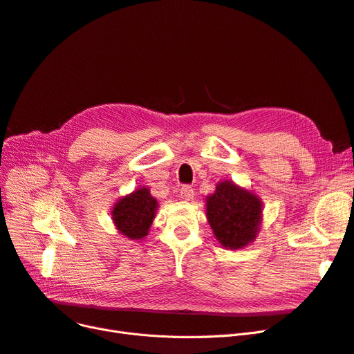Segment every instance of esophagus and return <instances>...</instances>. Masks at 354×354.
<instances>
[{"label":"esophagus","mask_w":354,"mask_h":354,"mask_svg":"<svg viewBox=\"0 0 354 354\" xmlns=\"http://www.w3.org/2000/svg\"><path fill=\"white\" fill-rule=\"evenodd\" d=\"M180 198L185 199V201H191V199L194 198V189H192V187L183 185V187L180 188Z\"/></svg>","instance_id":"obj_1"}]
</instances>
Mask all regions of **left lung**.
Wrapping results in <instances>:
<instances>
[{
  "mask_svg": "<svg viewBox=\"0 0 354 354\" xmlns=\"http://www.w3.org/2000/svg\"><path fill=\"white\" fill-rule=\"evenodd\" d=\"M207 217L224 248L241 249L256 237L262 218V203L252 192L225 180L208 196Z\"/></svg>",
  "mask_w": 354,
  "mask_h": 354,
  "instance_id": "left-lung-1",
  "label": "left lung"
}]
</instances>
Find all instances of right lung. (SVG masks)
Here are the masks:
<instances>
[{
  "label": "right lung",
  "mask_w": 354,
  "mask_h": 354,
  "mask_svg": "<svg viewBox=\"0 0 354 354\" xmlns=\"http://www.w3.org/2000/svg\"><path fill=\"white\" fill-rule=\"evenodd\" d=\"M156 208V199L147 188H142L120 199L114 205L113 220L121 234L131 240H140L147 234Z\"/></svg>",
  "instance_id": "add662e5"
}]
</instances>
